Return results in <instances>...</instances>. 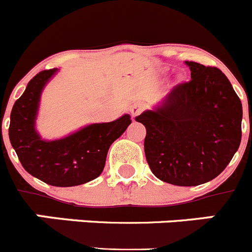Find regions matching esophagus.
I'll use <instances>...</instances> for the list:
<instances>
[{
  "label": "esophagus",
  "instance_id": "esophagus-1",
  "mask_svg": "<svg viewBox=\"0 0 252 252\" xmlns=\"http://www.w3.org/2000/svg\"><path fill=\"white\" fill-rule=\"evenodd\" d=\"M142 111H144V106H142L141 103H136L131 107V115H132L133 119H135V117H137V116H139Z\"/></svg>",
  "mask_w": 252,
  "mask_h": 252
}]
</instances>
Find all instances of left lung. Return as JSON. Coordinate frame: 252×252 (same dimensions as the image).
Here are the masks:
<instances>
[{
	"label": "left lung",
	"instance_id": "obj_1",
	"mask_svg": "<svg viewBox=\"0 0 252 252\" xmlns=\"http://www.w3.org/2000/svg\"><path fill=\"white\" fill-rule=\"evenodd\" d=\"M186 64L192 79L135 120L146 127L144 149L154 175L193 187L218 177L239 149L242 104L220 69Z\"/></svg>",
	"mask_w": 252,
	"mask_h": 252
}]
</instances>
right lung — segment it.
<instances>
[{
    "label": "right lung",
    "instance_id": "right-lung-1",
    "mask_svg": "<svg viewBox=\"0 0 252 252\" xmlns=\"http://www.w3.org/2000/svg\"><path fill=\"white\" fill-rule=\"evenodd\" d=\"M57 70H43L29 82L11 111L8 136L29 174L54 187L81 186L101 174L111 144L131 124L130 115L88 125L63 139L43 140L35 130V120L41 92Z\"/></svg>",
    "mask_w": 252,
    "mask_h": 252
}]
</instances>
